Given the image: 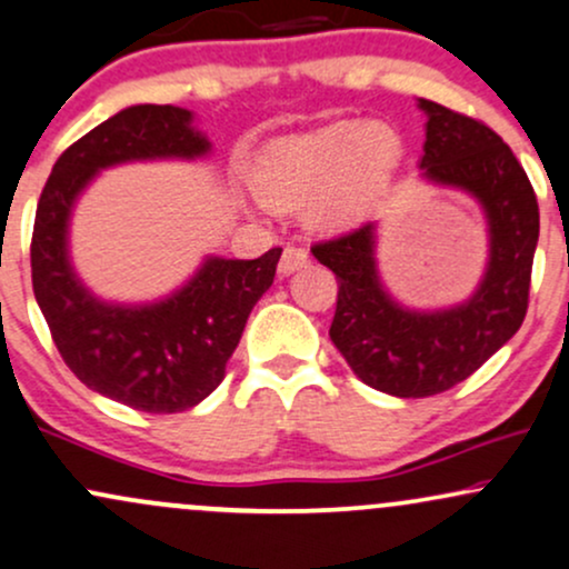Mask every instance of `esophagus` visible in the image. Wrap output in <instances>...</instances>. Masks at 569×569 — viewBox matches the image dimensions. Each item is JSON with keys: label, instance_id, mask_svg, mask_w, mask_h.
<instances>
[{"label": "esophagus", "instance_id": "esophagus-1", "mask_svg": "<svg viewBox=\"0 0 569 569\" xmlns=\"http://www.w3.org/2000/svg\"><path fill=\"white\" fill-rule=\"evenodd\" d=\"M307 262H310V253H307V248H302V246H286L283 248V257H280L278 270L283 272V276H291V272H297L299 267H305Z\"/></svg>", "mask_w": 569, "mask_h": 569}]
</instances>
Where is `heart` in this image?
<instances>
[{
	"mask_svg": "<svg viewBox=\"0 0 569 569\" xmlns=\"http://www.w3.org/2000/svg\"><path fill=\"white\" fill-rule=\"evenodd\" d=\"M398 158L390 128L335 122L270 143L253 166V187L270 206H307L316 224L339 227L367 211Z\"/></svg>",
	"mask_w": 569,
	"mask_h": 569,
	"instance_id": "b5f03b06",
	"label": "heart"
}]
</instances>
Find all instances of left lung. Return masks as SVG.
I'll use <instances>...</instances> for the list:
<instances>
[{
    "mask_svg": "<svg viewBox=\"0 0 569 569\" xmlns=\"http://www.w3.org/2000/svg\"><path fill=\"white\" fill-rule=\"evenodd\" d=\"M428 114L420 168L430 181L468 189L489 219L492 251L479 291L443 312L401 310L375 267V224L318 240L312 253L337 276L329 337L371 388L428 398L468 380L519 331L530 305L540 213L525 168L481 120L420 98Z\"/></svg>",
    "mask_w": 569,
    "mask_h": 569,
    "instance_id": "obj_1",
    "label": "left lung"
}]
</instances>
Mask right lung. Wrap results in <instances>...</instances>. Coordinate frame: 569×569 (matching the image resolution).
<instances>
[{
    "label": "right lung",
    "instance_id": "obj_1",
    "mask_svg": "<svg viewBox=\"0 0 569 569\" xmlns=\"http://www.w3.org/2000/svg\"><path fill=\"white\" fill-rule=\"evenodd\" d=\"M189 120L187 109L141 103L84 133L56 160L31 232V286L63 363L96 393L152 415L192 409L217 390L283 251L208 259L192 283L149 307L103 305L82 289L67 259L71 202L98 168L206 154Z\"/></svg>",
    "mask_w": 569,
    "mask_h": 569
}]
</instances>
